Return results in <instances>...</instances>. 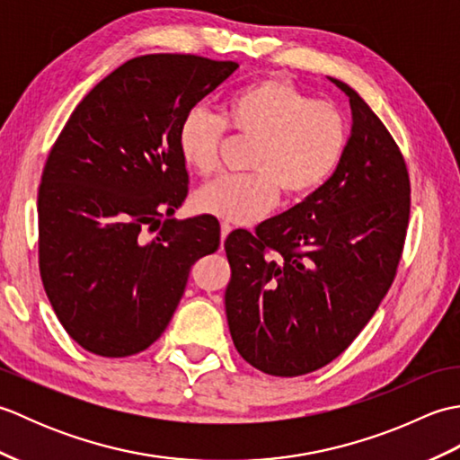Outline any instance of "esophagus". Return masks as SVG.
<instances>
[{
    "mask_svg": "<svg viewBox=\"0 0 460 460\" xmlns=\"http://www.w3.org/2000/svg\"><path fill=\"white\" fill-rule=\"evenodd\" d=\"M231 225L227 223V221H223L221 223V241H225V239H227V235H229V233H231Z\"/></svg>",
    "mask_w": 460,
    "mask_h": 460,
    "instance_id": "1",
    "label": "esophagus"
}]
</instances>
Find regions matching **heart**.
<instances>
[{"label":"heart","instance_id":"b5f03b06","mask_svg":"<svg viewBox=\"0 0 460 460\" xmlns=\"http://www.w3.org/2000/svg\"><path fill=\"white\" fill-rule=\"evenodd\" d=\"M252 140L245 175H225L195 193L201 213L252 223L277 203L306 198L336 170L348 144L344 114L330 101H310L288 81L259 79L223 104V116L195 106L180 124L178 148L188 168L208 178L219 168L225 132Z\"/></svg>","mask_w":460,"mask_h":460}]
</instances>
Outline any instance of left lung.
I'll list each match as a JSON object with an SVG mask.
<instances>
[{"label": "left lung", "instance_id": "8db88e82", "mask_svg": "<svg viewBox=\"0 0 460 460\" xmlns=\"http://www.w3.org/2000/svg\"><path fill=\"white\" fill-rule=\"evenodd\" d=\"M330 81L348 94L354 120L336 172L255 233L225 241L233 344L269 376H305L336 359L387 295L405 245L403 154L351 86Z\"/></svg>", "mask_w": 460, "mask_h": 460}]
</instances>
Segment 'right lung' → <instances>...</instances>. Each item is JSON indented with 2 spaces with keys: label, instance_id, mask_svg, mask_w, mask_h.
<instances>
[{
  "label": "right lung",
  "instance_id": "right-lung-1",
  "mask_svg": "<svg viewBox=\"0 0 460 460\" xmlns=\"http://www.w3.org/2000/svg\"><path fill=\"white\" fill-rule=\"evenodd\" d=\"M237 68L198 55L130 58L84 96L49 152L39 270L58 322L86 351L126 358L150 348L193 262L217 251V219H172L190 181L178 132Z\"/></svg>",
  "mask_w": 460,
  "mask_h": 460
}]
</instances>
